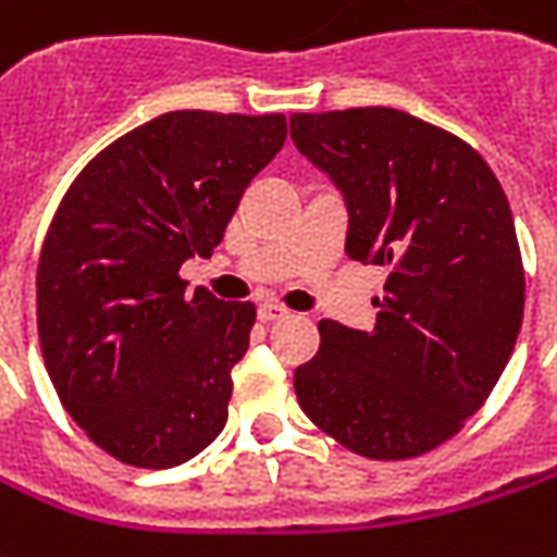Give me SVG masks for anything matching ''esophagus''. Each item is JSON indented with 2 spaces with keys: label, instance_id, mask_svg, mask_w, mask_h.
<instances>
[{
  "label": "esophagus",
  "instance_id": "34e87169",
  "mask_svg": "<svg viewBox=\"0 0 557 557\" xmlns=\"http://www.w3.org/2000/svg\"><path fill=\"white\" fill-rule=\"evenodd\" d=\"M283 317H289V310L283 308V305H274V301H268V305L259 308V320H262V323H277Z\"/></svg>",
  "mask_w": 557,
  "mask_h": 557
}]
</instances>
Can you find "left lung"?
<instances>
[{"label": "left lung", "mask_w": 557, "mask_h": 557, "mask_svg": "<svg viewBox=\"0 0 557 557\" xmlns=\"http://www.w3.org/2000/svg\"><path fill=\"white\" fill-rule=\"evenodd\" d=\"M295 146L347 198V256L384 264L372 332L320 320L298 406L372 460L438 448L512 357L524 264L509 200L460 136L387 106L295 112Z\"/></svg>", "instance_id": "left-lung-1"}]
</instances>
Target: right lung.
Masks as SVG:
<instances>
[{"mask_svg": "<svg viewBox=\"0 0 557 557\" xmlns=\"http://www.w3.org/2000/svg\"><path fill=\"white\" fill-rule=\"evenodd\" d=\"M286 115L168 112L106 146L45 234L36 320L70 418L127 467L191 460L228 421L252 301L185 295L180 268L213 256Z\"/></svg>", "mask_w": 557, "mask_h": 557, "instance_id": "right-lung-1", "label": "right lung"}]
</instances>
